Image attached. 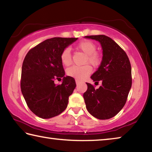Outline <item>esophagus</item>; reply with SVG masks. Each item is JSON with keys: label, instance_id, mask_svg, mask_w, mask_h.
Listing matches in <instances>:
<instances>
[{"label": "esophagus", "instance_id": "34e87169", "mask_svg": "<svg viewBox=\"0 0 152 152\" xmlns=\"http://www.w3.org/2000/svg\"><path fill=\"white\" fill-rule=\"evenodd\" d=\"M81 82H82V81L80 80H76V83L77 85L79 84L80 83H81Z\"/></svg>", "mask_w": 152, "mask_h": 152}]
</instances>
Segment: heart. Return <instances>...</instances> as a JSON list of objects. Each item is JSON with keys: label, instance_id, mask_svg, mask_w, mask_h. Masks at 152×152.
Listing matches in <instances>:
<instances>
[{"label": "heart", "instance_id": "1", "mask_svg": "<svg viewBox=\"0 0 152 152\" xmlns=\"http://www.w3.org/2000/svg\"><path fill=\"white\" fill-rule=\"evenodd\" d=\"M78 48L86 55V61L91 65L98 66L101 61V57L97 53L96 45L90 40H84L78 44ZM61 61L64 65L69 66L72 63V53L70 48H66L61 53ZM67 74L73 78L82 79L92 72V68L88 64L84 66H73L67 70Z\"/></svg>", "mask_w": 152, "mask_h": 152}]
</instances>
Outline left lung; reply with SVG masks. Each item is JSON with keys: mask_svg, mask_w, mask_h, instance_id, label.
Listing matches in <instances>:
<instances>
[{"mask_svg": "<svg viewBox=\"0 0 152 152\" xmlns=\"http://www.w3.org/2000/svg\"><path fill=\"white\" fill-rule=\"evenodd\" d=\"M87 39L98 41L102 49V58L98 70L91 76L99 83V88L87 83L83 97L90 114L99 119L115 116L124 107L132 84V67L125 51L111 38L104 35H90Z\"/></svg>", "mask_w": 152, "mask_h": 152, "instance_id": "left-lung-1", "label": "left lung"}]
</instances>
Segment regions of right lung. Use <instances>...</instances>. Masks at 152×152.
Segmentation results:
<instances>
[{
  "mask_svg": "<svg viewBox=\"0 0 152 152\" xmlns=\"http://www.w3.org/2000/svg\"><path fill=\"white\" fill-rule=\"evenodd\" d=\"M78 38L53 37L29 51L21 70L20 89L28 107L37 117L50 119L66 109L69 96L76 88L71 76H64L61 53ZM63 77L56 86L55 80Z\"/></svg>",
  "mask_w": 152,
  "mask_h": 152,
  "instance_id": "right-lung-1",
  "label": "right lung"
}]
</instances>
